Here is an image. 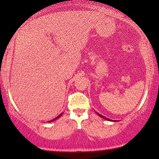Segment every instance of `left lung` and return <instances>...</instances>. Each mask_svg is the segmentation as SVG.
Masks as SVG:
<instances>
[{"mask_svg":"<svg viewBox=\"0 0 159 159\" xmlns=\"http://www.w3.org/2000/svg\"><path fill=\"white\" fill-rule=\"evenodd\" d=\"M96 114L98 115L99 116H101V117H102V118H103V119H106V120H108V121H113V120H111V119H108V118H106V117H105V116H102L101 114H98V112H96Z\"/></svg>","mask_w":159,"mask_h":159,"instance_id":"8db88e82","label":"left lung"}]
</instances>
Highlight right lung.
<instances>
[{"label":"right lung","mask_w":159,"mask_h":159,"mask_svg":"<svg viewBox=\"0 0 159 159\" xmlns=\"http://www.w3.org/2000/svg\"><path fill=\"white\" fill-rule=\"evenodd\" d=\"M62 114H63V113H61V114H60L59 115H58V116L57 117H56V118H55V119H52V120H51V121H48V122H51V121H55V120H56V119H58V118H60V117L62 116Z\"/></svg>","instance_id":"right-lung-1"}]
</instances>
